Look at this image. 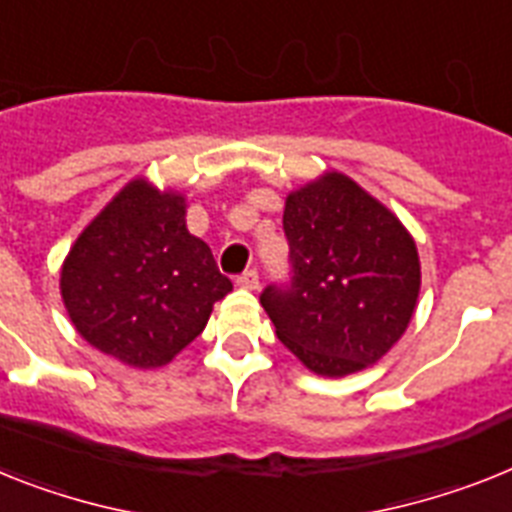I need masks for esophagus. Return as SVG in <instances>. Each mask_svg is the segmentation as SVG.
Returning a JSON list of instances; mask_svg holds the SVG:
<instances>
[{"mask_svg": "<svg viewBox=\"0 0 512 512\" xmlns=\"http://www.w3.org/2000/svg\"><path fill=\"white\" fill-rule=\"evenodd\" d=\"M238 285L243 287V290H256V287H259V272H256V269H246V272L238 277Z\"/></svg>", "mask_w": 512, "mask_h": 512, "instance_id": "esophagus-1", "label": "esophagus"}]
</instances>
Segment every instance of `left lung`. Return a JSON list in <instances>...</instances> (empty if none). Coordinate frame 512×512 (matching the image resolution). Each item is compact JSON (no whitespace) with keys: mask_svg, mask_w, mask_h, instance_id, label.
I'll return each instance as SVG.
<instances>
[{"mask_svg":"<svg viewBox=\"0 0 512 512\" xmlns=\"http://www.w3.org/2000/svg\"><path fill=\"white\" fill-rule=\"evenodd\" d=\"M282 225L293 282L261 293L280 342L319 377L374 366L416 311L421 261L413 235L335 170L287 193Z\"/></svg>","mask_w":512,"mask_h":512,"instance_id":"1","label":"left lung"}]
</instances>
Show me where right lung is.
<instances>
[{"instance_id":"right-lung-1","label":"right lung","mask_w":512,"mask_h":512,"mask_svg":"<svg viewBox=\"0 0 512 512\" xmlns=\"http://www.w3.org/2000/svg\"><path fill=\"white\" fill-rule=\"evenodd\" d=\"M185 209L183 193L135 177L88 222L59 272L78 335L133 369L170 363L232 290L185 227Z\"/></svg>"}]
</instances>
